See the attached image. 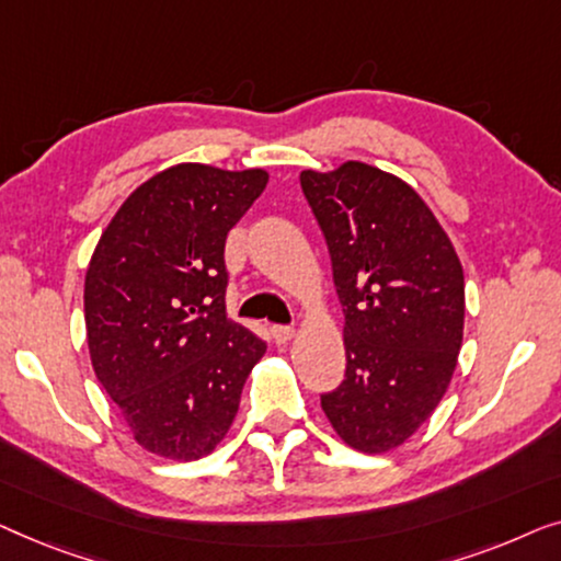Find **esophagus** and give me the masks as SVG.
<instances>
[{"mask_svg":"<svg viewBox=\"0 0 561 561\" xmlns=\"http://www.w3.org/2000/svg\"><path fill=\"white\" fill-rule=\"evenodd\" d=\"M272 335H274V341H277V343H289L291 337H295V328H289V325H274V328H272Z\"/></svg>","mask_w":561,"mask_h":561,"instance_id":"34e87169","label":"esophagus"}]
</instances>
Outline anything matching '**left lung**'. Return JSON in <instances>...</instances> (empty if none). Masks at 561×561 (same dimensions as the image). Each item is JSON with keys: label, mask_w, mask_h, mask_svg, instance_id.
Masks as SVG:
<instances>
[{"label": "left lung", "mask_w": 561, "mask_h": 561, "mask_svg": "<svg viewBox=\"0 0 561 561\" xmlns=\"http://www.w3.org/2000/svg\"><path fill=\"white\" fill-rule=\"evenodd\" d=\"M299 185L328 241L345 312V378L322 412L345 445L389 453L430 420L453 381L465 277L430 205L366 162L302 170Z\"/></svg>", "instance_id": "left-lung-1"}]
</instances>
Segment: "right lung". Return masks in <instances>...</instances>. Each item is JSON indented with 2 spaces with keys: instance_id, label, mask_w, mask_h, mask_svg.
<instances>
[{
  "instance_id": "1",
  "label": "right lung",
  "mask_w": 561,
  "mask_h": 561,
  "mask_svg": "<svg viewBox=\"0 0 561 561\" xmlns=\"http://www.w3.org/2000/svg\"><path fill=\"white\" fill-rule=\"evenodd\" d=\"M270 172L183 162L141 183L93 249L83 287L91 366L134 439L168 460H201L239 412L266 353L226 318V236Z\"/></svg>"
}]
</instances>
